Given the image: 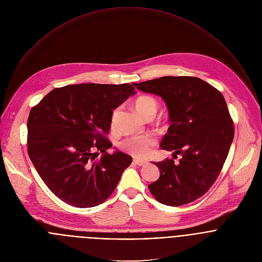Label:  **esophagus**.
<instances>
[{
	"instance_id": "esophagus-1",
	"label": "esophagus",
	"mask_w": 262,
	"mask_h": 262,
	"mask_svg": "<svg viewBox=\"0 0 262 262\" xmlns=\"http://www.w3.org/2000/svg\"><path fill=\"white\" fill-rule=\"evenodd\" d=\"M133 163H134L135 165H137V166H144L147 162H146V161H141V160H136V159H135V160L133 161Z\"/></svg>"
}]
</instances>
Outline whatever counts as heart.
Returning <instances> with one entry per match:
<instances>
[{
	"mask_svg": "<svg viewBox=\"0 0 262 262\" xmlns=\"http://www.w3.org/2000/svg\"><path fill=\"white\" fill-rule=\"evenodd\" d=\"M134 106L137 113L144 119L155 117L158 111V101L151 96H140L136 99ZM119 110H115L112 114V125L115 124ZM156 141L150 136H133L123 141L122 147L138 159L146 158L150 152Z\"/></svg>",
	"mask_w": 262,
	"mask_h": 262,
	"instance_id": "1",
	"label": "heart"
}]
</instances>
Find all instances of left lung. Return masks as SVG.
Returning a JSON list of instances; mask_svg holds the SVG:
<instances>
[{"label": "left lung", "instance_id": "1", "mask_svg": "<svg viewBox=\"0 0 262 262\" xmlns=\"http://www.w3.org/2000/svg\"><path fill=\"white\" fill-rule=\"evenodd\" d=\"M133 85L161 96L171 126L161 148L180 155L155 163L160 177L148 185L160 203L181 206L204 195L217 179L234 135L233 122L223 95L195 77H162Z\"/></svg>", "mask_w": 262, "mask_h": 262}]
</instances>
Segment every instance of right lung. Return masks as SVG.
<instances>
[{"mask_svg":"<svg viewBox=\"0 0 262 262\" xmlns=\"http://www.w3.org/2000/svg\"><path fill=\"white\" fill-rule=\"evenodd\" d=\"M135 94L130 84H79L55 88L31 110L28 154L48 188L78 208L95 207L116 189L132 163L108 155L113 110ZM104 155L96 159L98 151Z\"/></svg>","mask_w":262,"mask_h":262,"instance_id":"right-lung-1","label":"right lung"}]
</instances>
